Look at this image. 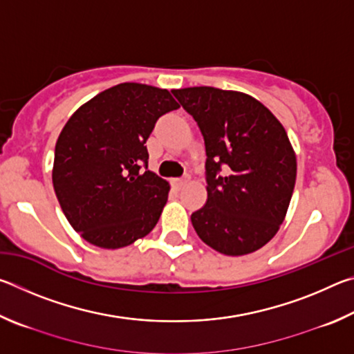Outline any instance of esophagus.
<instances>
[{
	"mask_svg": "<svg viewBox=\"0 0 354 354\" xmlns=\"http://www.w3.org/2000/svg\"><path fill=\"white\" fill-rule=\"evenodd\" d=\"M189 181V176H183V178H175L173 179V185H175L176 189H181L183 185Z\"/></svg>",
	"mask_w": 354,
	"mask_h": 354,
	"instance_id": "obj_1",
	"label": "esophagus"
}]
</instances>
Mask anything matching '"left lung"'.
Segmentation results:
<instances>
[{
    "label": "left lung",
    "instance_id": "8db88e82",
    "mask_svg": "<svg viewBox=\"0 0 354 354\" xmlns=\"http://www.w3.org/2000/svg\"><path fill=\"white\" fill-rule=\"evenodd\" d=\"M171 92L205 139L207 201L190 217L196 234L226 256L262 248L278 232L295 187L297 158L283 124L241 92Z\"/></svg>",
    "mask_w": 354,
    "mask_h": 354
}]
</instances>
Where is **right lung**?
Here are the masks:
<instances>
[{
    "label": "right lung",
    "mask_w": 354,
    "mask_h": 354,
    "mask_svg": "<svg viewBox=\"0 0 354 354\" xmlns=\"http://www.w3.org/2000/svg\"><path fill=\"white\" fill-rule=\"evenodd\" d=\"M178 107L165 88L123 82L70 117L56 142L53 185L88 243L128 247L158 223L170 185L148 170L145 143L158 118Z\"/></svg>",
    "instance_id": "add662e5"
}]
</instances>
